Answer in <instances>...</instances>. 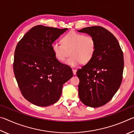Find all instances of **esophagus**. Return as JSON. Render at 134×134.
Listing matches in <instances>:
<instances>
[{"mask_svg":"<svg viewBox=\"0 0 134 134\" xmlns=\"http://www.w3.org/2000/svg\"><path fill=\"white\" fill-rule=\"evenodd\" d=\"M72 72H73V74H74V75H76V71H77V70H76V69H72Z\"/></svg>","mask_w":134,"mask_h":134,"instance_id":"obj_1","label":"esophagus"}]
</instances>
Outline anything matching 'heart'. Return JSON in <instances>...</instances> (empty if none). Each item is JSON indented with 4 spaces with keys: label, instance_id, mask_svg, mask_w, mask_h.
Wrapping results in <instances>:
<instances>
[{
    "label": "heart",
    "instance_id": "b5f03b06",
    "mask_svg": "<svg viewBox=\"0 0 134 134\" xmlns=\"http://www.w3.org/2000/svg\"><path fill=\"white\" fill-rule=\"evenodd\" d=\"M61 43L54 42L52 50L55 58L64 62L71 54L66 63L71 67H76L80 63L86 64L91 61L96 51V41L90 35L74 31L69 32L61 39Z\"/></svg>",
    "mask_w": 134,
    "mask_h": 134
}]
</instances>
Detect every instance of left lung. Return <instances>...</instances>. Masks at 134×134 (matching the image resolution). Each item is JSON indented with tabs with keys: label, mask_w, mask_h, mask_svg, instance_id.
I'll use <instances>...</instances> for the list:
<instances>
[{
	"label": "left lung",
	"mask_w": 134,
	"mask_h": 134,
	"mask_svg": "<svg viewBox=\"0 0 134 134\" xmlns=\"http://www.w3.org/2000/svg\"><path fill=\"white\" fill-rule=\"evenodd\" d=\"M78 32L92 36L96 44L91 61L77 71L79 96L85 105L100 107L112 99L121 85L123 52L115 36L103 27H86Z\"/></svg>",
	"instance_id": "1"
}]
</instances>
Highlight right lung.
<instances>
[{
  "mask_svg": "<svg viewBox=\"0 0 134 134\" xmlns=\"http://www.w3.org/2000/svg\"><path fill=\"white\" fill-rule=\"evenodd\" d=\"M67 28L37 25L16 47L13 71L25 99L38 106L58 100L64 84L73 76L69 65L58 62L51 45Z\"/></svg>",
  "mask_w": 134,
  "mask_h": 134,
  "instance_id": "add662e5",
  "label": "right lung"
}]
</instances>
